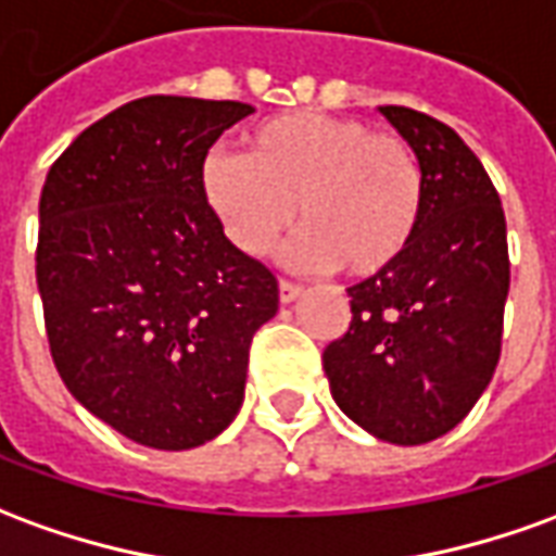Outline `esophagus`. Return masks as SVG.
<instances>
[{"label": "esophagus", "instance_id": "1", "mask_svg": "<svg viewBox=\"0 0 556 556\" xmlns=\"http://www.w3.org/2000/svg\"><path fill=\"white\" fill-rule=\"evenodd\" d=\"M301 286L298 282H291V279H279V301L282 304H291L294 298H301Z\"/></svg>", "mask_w": 556, "mask_h": 556}]
</instances>
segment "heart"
I'll use <instances>...</instances> for the list:
<instances>
[{
  "mask_svg": "<svg viewBox=\"0 0 556 556\" xmlns=\"http://www.w3.org/2000/svg\"><path fill=\"white\" fill-rule=\"evenodd\" d=\"M201 192L247 255L270 250L301 204L306 228L291 262L376 277L418 238L427 186L406 138L349 116L294 111L258 123L247 156L213 150L201 165Z\"/></svg>",
  "mask_w": 556,
  "mask_h": 556,
  "instance_id": "b5f03b06",
  "label": "heart"
}]
</instances>
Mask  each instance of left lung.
<instances>
[{"label":"left lung","instance_id":"8db88e82","mask_svg":"<svg viewBox=\"0 0 556 556\" xmlns=\"http://www.w3.org/2000/svg\"><path fill=\"white\" fill-rule=\"evenodd\" d=\"M379 114L425 168V219L397 265L349 289L352 321L321 364L337 406L376 440L421 445L476 406L500 361L506 216L460 135L413 108Z\"/></svg>","mask_w":556,"mask_h":556}]
</instances>
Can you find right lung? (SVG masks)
<instances>
[{"label": "right lung", "mask_w": 556, "mask_h": 556, "mask_svg": "<svg viewBox=\"0 0 556 556\" xmlns=\"http://www.w3.org/2000/svg\"><path fill=\"white\" fill-rule=\"evenodd\" d=\"M252 104L147 96L48 170L35 277L72 397L138 445L184 452L235 421L277 277L225 238L201 165Z\"/></svg>", "instance_id": "obj_1"}]
</instances>
